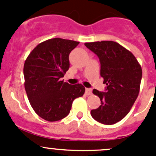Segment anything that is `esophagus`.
Instances as JSON below:
<instances>
[{"instance_id":"obj_1","label":"esophagus","mask_w":156,"mask_h":156,"mask_svg":"<svg viewBox=\"0 0 156 156\" xmlns=\"http://www.w3.org/2000/svg\"><path fill=\"white\" fill-rule=\"evenodd\" d=\"M85 93L87 95H90V94H92V90H91L90 88H86Z\"/></svg>"}]
</instances>
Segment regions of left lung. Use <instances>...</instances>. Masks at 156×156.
<instances>
[{
    "mask_svg": "<svg viewBox=\"0 0 156 156\" xmlns=\"http://www.w3.org/2000/svg\"><path fill=\"white\" fill-rule=\"evenodd\" d=\"M99 57L106 92L93 90L101 104L91 116L104 125H114L130 112L140 92L142 69L131 52L112 41L84 44Z\"/></svg>",
    "mask_w": 156,
    "mask_h": 156,
    "instance_id": "1",
    "label": "left lung"
}]
</instances>
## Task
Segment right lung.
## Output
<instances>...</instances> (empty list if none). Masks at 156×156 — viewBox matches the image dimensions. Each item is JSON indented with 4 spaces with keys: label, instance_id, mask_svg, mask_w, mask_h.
Returning <instances> with one entry per match:
<instances>
[{
    "label": "right lung",
    "instance_id": "1",
    "mask_svg": "<svg viewBox=\"0 0 156 156\" xmlns=\"http://www.w3.org/2000/svg\"><path fill=\"white\" fill-rule=\"evenodd\" d=\"M78 44L59 37L49 39L33 49L25 62V89L29 103L48 122L66 117L74 100L84 94L82 84L71 85L60 80L69 69V53Z\"/></svg>",
    "mask_w": 156,
    "mask_h": 156
}]
</instances>
